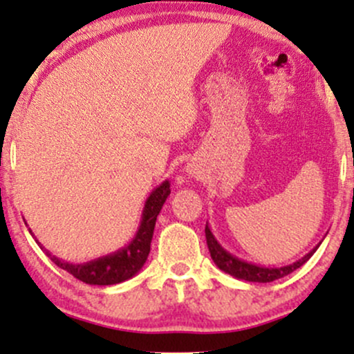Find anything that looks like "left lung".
Instances as JSON below:
<instances>
[{
	"label": "left lung",
	"mask_w": 354,
	"mask_h": 354,
	"mask_svg": "<svg viewBox=\"0 0 354 354\" xmlns=\"http://www.w3.org/2000/svg\"><path fill=\"white\" fill-rule=\"evenodd\" d=\"M205 233H206V243H208L209 253H211V258H213L214 265H216L221 271H225V273L234 276V278L245 279V281H253V283H271L274 281V279L284 278V276L293 273L295 270H298L299 266H303L304 263L311 258L313 253H315L319 246L318 245L315 250L310 251V253L304 254L301 259L295 261L293 265L281 266V268H265V266L253 265V263L243 261V259H239L236 256L228 253V251H226L225 248L216 241V238L213 236L208 223H206Z\"/></svg>",
	"instance_id": "left-lung-1"
}]
</instances>
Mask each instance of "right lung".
Instances as JSON below:
<instances>
[{"mask_svg": "<svg viewBox=\"0 0 354 354\" xmlns=\"http://www.w3.org/2000/svg\"><path fill=\"white\" fill-rule=\"evenodd\" d=\"M169 193H171L169 181H163L158 188L151 191V194H149L148 200L145 203L140 228H138L135 238L131 239V243H128L124 248L115 251V253L101 256L98 259L83 263V265H73V263L63 261V259L56 258V256H53L46 250H44V253L50 256L51 261L56 266L68 271L76 279L86 284L108 286V284L123 283L126 279L133 278L146 263V258L149 254V246H151L156 218L161 208H163L166 198L169 196Z\"/></svg>", "mask_w": 354, "mask_h": 354, "instance_id": "obj_1", "label": "right lung"}]
</instances>
